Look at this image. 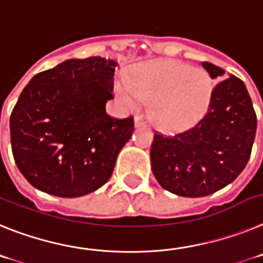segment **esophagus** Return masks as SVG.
Here are the masks:
<instances>
[{
	"label": "esophagus",
	"mask_w": 263,
	"mask_h": 263,
	"mask_svg": "<svg viewBox=\"0 0 263 263\" xmlns=\"http://www.w3.org/2000/svg\"><path fill=\"white\" fill-rule=\"evenodd\" d=\"M134 124H135V128H139V127H141V125L144 124V123H143L141 118L136 116V118H135V120H134Z\"/></svg>",
	"instance_id": "34e87169"
}]
</instances>
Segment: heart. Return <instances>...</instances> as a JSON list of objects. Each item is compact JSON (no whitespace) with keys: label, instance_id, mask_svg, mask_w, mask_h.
Segmentation results:
<instances>
[{"label":"heart","instance_id":"heart-1","mask_svg":"<svg viewBox=\"0 0 263 263\" xmlns=\"http://www.w3.org/2000/svg\"><path fill=\"white\" fill-rule=\"evenodd\" d=\"M116 91L129 109H138L141 102H152L149 118L160 128L181 129L205 115L213 95V82L202 70L161 61L139 68L129 83L119 84Z\"/></svg>","mask_w":263,"mask_h":263}]
</instances>
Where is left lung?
I'll use <instances>...</instances> for the list:
<instances>
[{"label":"left lung","mask_w":263,"mask_h":263,"mask_svg":"<svg viewBox=\"0 0 263 263\" xmlns=\"http://www.w3.org/2000/svg\"><path fill=\"white\" fill-rule=\"evenodd\" d=\"M212 79L218 66L202 62ZM257 116L245 83L230 74L213 90L208 112L197 124L173 136L156 134L151 168L165 191L182 197H204L229 185L252 154Z\"/></svg>","instance_id":"1"}]
</instances>
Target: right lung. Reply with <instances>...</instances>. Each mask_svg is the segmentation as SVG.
<instances>
[{"label":"right lung","mask_w":263,"mask_h":263,"mask_svg":"<svg viewBox=\"0 0 263 263\" xmlns=\"http://www.w3.org/2000/svg\"><path fill=\"white\" fill-rule=\"evenodd\" d=\"M116 59H67L34 75L10 115V141L20 172L34 188L81 197L103 186L134 132L132 118L114 119Z\"/></svg>","instance_id":"obj_1"}]
</instances>
